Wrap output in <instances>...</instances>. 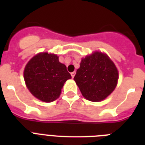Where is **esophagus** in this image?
<instances>
[{"label": "esophagus", "instance_id": "34e87169", "mask_svg": "<svg viewBox=\"0 0 145 145\" xmlns=\"http://www.w3.org/2000/svg\"><path fill=\"white\" fill-rule=\"evenodd\" d=\"M75 72H71V76L72 78L75 77Z\"/></svg>", "mask_w": 145, "mask_h": 145}]
</instances>
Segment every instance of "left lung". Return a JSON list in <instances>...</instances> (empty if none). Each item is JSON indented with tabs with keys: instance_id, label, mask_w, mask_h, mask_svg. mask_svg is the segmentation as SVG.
I'll return each mask as SVG.
<instances>
[{
	"instance_id": "obj_1",
	"label": "left lung",
	"mask_w": 145,
	"mask_h": 145,
	"mask_svg": "<svg viewBox=\"0 0 145 145\" xmlns=\"http://www.w3.org/2000/svg\"><path fill=\"white\" fill-rule=\"evenodd\" d=\"M116 65L107 55L94 52L82 59L74 80L82 95L91 102H99L108 97L118 83Z\"/></svg>"
}]
</instances>
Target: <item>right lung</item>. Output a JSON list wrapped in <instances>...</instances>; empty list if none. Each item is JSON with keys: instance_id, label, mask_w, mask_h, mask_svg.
<instances>
[{"instance_id": "1", "label": "right lung", "mask_w": 145, "mask_h": 145, "mask_svg": "<svg viewBox=\"0 0 145 145\" xmlns=\"http://www.w3.org/2000/svg\"><path fill=\"white\" fill-rule=\"evenodd\" d=\"M24 78L27 88L40 100L51 102L59 98L61 88L71 78L67 67L57 55L40 53L27 64Z\"/></svg>"}]
</instances>
